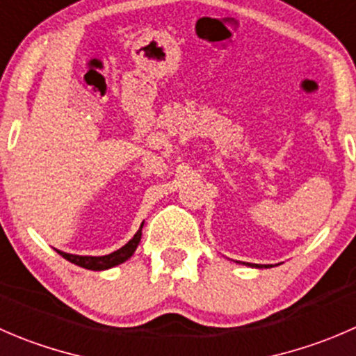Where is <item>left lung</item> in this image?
<instances>
[{"label": "left lung", "mask_w": 356, "mask_h": 356, "mask_svg": "<svg viewBox=\"0 0 356 356\" xmlns=\"http://www.w3.org/2000/svg\"><path fill=\"white\" fill-rule=\"evenodd\" d=\"M255 268H268V266H261V264H255Z\"/></svg>", "instance_id": "obj_1"}]
</instances>
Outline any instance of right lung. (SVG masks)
Listing matches in <instances>:
<instances>
[{
	"label": "right lung",
	"instance_id": "obj_1",
	"mask_svg": "<svg viewBox=\"0 0 356 356\" xmlns=\"http://www.w3.org/2000/svg\"><path fill=\"white\" fill-rule=\"evenodd\" d=\"M143 226L144 222L140 224L139 231L134 234V238L129 241V243H125L122 248H118V250L111 252V254L108 255H97V257H95V255H74V254H65V252H60V250L57 252L62 255V257L67 259L69 262H72V264L76 266H81V268H85V270H92V271L109 270V268H115V266L122 264V262H125L127 259L132 257L137 245H139L140 236H143Z\"/></svg>",
	"mask_w": 356,
	"mask_h": 356
}]
</instances>
